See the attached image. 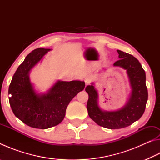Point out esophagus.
<instances>
[{"label": "esophagus", "mask_w": 160, "mask_h": 160, "mask_svg": "<svg viewBox=\"0 0 160 160\" xmlns=\"http://www.w3.org/2000/svg\"><path fill=\"white\" fill-rule=\"evenodd\" d=\"M92 81V78L90 76H87L85 78V82L86 83V85H88L89 83H90Z\"/></svg>", "instance_id": "1"}]
</instances>
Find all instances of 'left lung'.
<instances>
[{"label":"left lung","instance_id":"8db88e82","mask_svg":"<svg viewBox=\"0 0 160 160\" xmlns=\"http://www.w3.org/2000/svg\"><path fill=\"white\" fill-rule=\"evenodd\" d=\"M117 52L119 60L113 63V66L126 70L131 88L126 104L116 111H104L99 106V95L94 83L85 88L89 95L87 104L89 116L99 126L109 129L125 128L140 119L145 112L148 97L145 72L141 64L131 54L120 50Z\"/></svg>","mask_w":160,"mask_h":160}]
</instances>
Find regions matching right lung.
I'll use <instances>...</instances> for the list:
<instances>
[{"instance_id":"add662e5","label":"right lung","mask_w":160,"mask_h":160,"mask_svg":"<svg viewBox=\"0 0 160 160\" xmlns=\"http://www.w3.org/2000/svg\"><path fill=\"white\" fill-rule=\"evenodd\" d=\"M49 51L39 48L29 53L18 68L9 86V102L13 113L34 128L47 129L60 123L70 102L85 86L84 81L58 80L46 93H37L29 79V72Z\"/></svg>"}]
</instances>
